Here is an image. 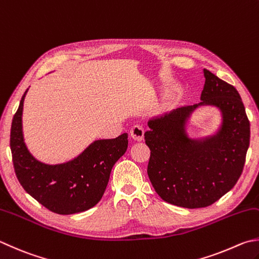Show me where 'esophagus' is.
Listing matches in <instances>:
<instances>
[{"label":"esophagus","instance_id":"obj_1","mask_svg":"<svg viewBox=\"0 0 259 259\" xmlns=\"http://www.w3.org/2000/svg\"><path fill=\"white\" fill-rule=\"evenodd\" d=\"M131 138L134 141H142L144 136V128L140 125H135L131 128Z\"/></svg>","mask_w":259,"mask_h":259}]
</instances>
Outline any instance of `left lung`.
Masks as SVG:
<instances>
[{"mask_svg":"<svg viewBox=\"0 0 259 259\" xmlns=\"http://www.w3.org/2000/svg\"><path fill=\"white\" fill-rule=\"evenodd\" d=\"M201 102L174 109L149 120L145 144L150 148L148 175L159 196L186 208L212 205L233 188L242 174L250 140V124L240 95L233 85L204 70ZM222 110L218 133L194 140L186 133V121L199 105Z\"/></svg>","mask_w":259,"mask_h":259,"instance_id":"left-lung-1","label":"left lung"}]
</instances>
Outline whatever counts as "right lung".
<instances>
[{
  "mask_svg": "<svg viewBox=\"0 0 259 259\" xmlns=\"http://www.w3.org/2000/svg\"><path fill=\"white\" fill-rule=\"evenodd\" d=\"M24 92L14 114L10 135V148L19 183L26 192L50 211L74 214L94 207L104 195L110 171L128 145V135L98 140L79 157L61 164H46L29 152L22 134Z\"/></svg>",
  "mask_w": 259,
  "mask_h": 259,
  "instance_id": "1",
  "label": "right lung"
}]
</instances>
